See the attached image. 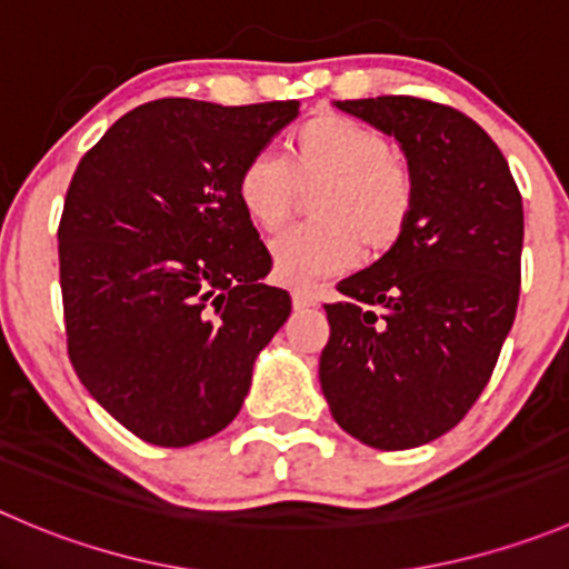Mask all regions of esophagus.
Instances as JSON below:
<instances>
[{
    "instance_id": "1",
    "label": "esophagus",
    "mask_w": 569,
    "mask_h": 569,
    "mask_svg": "<svg viewBox=\"0 0 569 569\" xmlns=\"http://www.w3.org/2000/svg\"><path fill=\"white\" fill-rule=\"evenodd\" d=\"M291 302H295V308H311L319 302V291L308 289V286H295L291 289Z\"/></svg>"
}]
</instances>
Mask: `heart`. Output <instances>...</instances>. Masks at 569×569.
Here are the masks:
<instances>
[{
	"label": "heart",
	"instance_id": "1",
	"mask_svg": "<svg viewBox=\"0 0 569 569\" xmlns=\"http://www.w3.org/2000/svg\"><path fill=\"white\" fill-rule=\"evenodd\" d=\"M313 222L272 241L278 278L313 283L363 258H380L406 236L417 208V180L380 130L352 116H311L289 132L283 161L258 152L241 167L236 197L261 233L291 217L297 189H313Z\"/></svg>",
	"mask_w": 569,
	"mask_h": 569
}]
</instances>
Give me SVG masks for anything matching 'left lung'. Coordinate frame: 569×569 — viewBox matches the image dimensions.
Masks as SVG:
<instances>
[{
  "instance_id": "1",
  "label": "left lung",
  "mask_w": 569,
  "mask_h": 569,
  "mask_svg": "<svg viewBox=\"0 0 569 569\" xmlns=\"http://www.w3.org/2000/svg\"><path fill=\"white\" fill-rule=\"evenodd\" d=\"M400 141L417 208L395 250L325 306L319 383L336 422L378 450L433 442L467 417L520 300L522 197L503 152L450 104L417 97L336 102Z\"/></svg>"
}]
</instances>
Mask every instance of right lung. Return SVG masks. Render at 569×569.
<instances>
[{"mask_svg": "<svg viewBox=\"0 0 569 569\" xmlns=\"http://www.w3.org/2000/svg\"><path fill=\"white\" fill-rule=\"evenodd\" d=\"M297 108L156 99L77 163L58 224L66 350L93 400L144 442L186 448L228 428L289 319L236 180Z\"/></svg>", "mask_w": 569, "mask_h": 569, "instance_id": "right-lung-1", "label": "right lung"}]
</instances>
